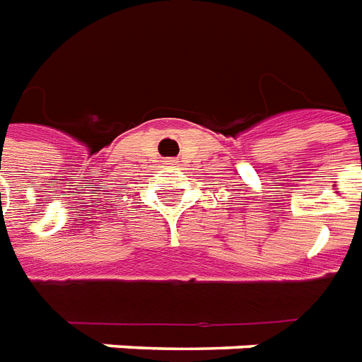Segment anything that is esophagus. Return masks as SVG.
Segmentation results:
<instances>
[{
    "label": "esophagus",
    "mask_w": 362,
    "mask_h": 362,
    "mask_svg": "<svg viewBox=\"0 0 362 362\" xmlns=\"http://www.w3.org/2000/svg\"><path fill=\"white\" fill-rule=\"evenodd\" d=\"M170 162H171V160H170Z\"/></svg>",
    "instance_id": "obj_1"
}]
</instances>
